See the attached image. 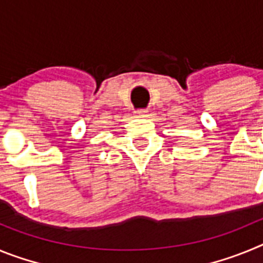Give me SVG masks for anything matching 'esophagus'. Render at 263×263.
<instances>
[{
	"mask_svg": "<svg viewBox=\"0 0 263 263\" xmlns=\"http://www.w3.org/2000/svg\"><path fill=\"white\" fill-rule=\"evenodd\" d=\"M134 113H136L137 117H145L146 113H147V110H146V109H137Z\"/></svg>",
	"mask_w": 263,
	"mask_h": 263,
	"instance_id": "1",
	"label": "esophagus"
}]
</instances>
